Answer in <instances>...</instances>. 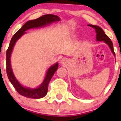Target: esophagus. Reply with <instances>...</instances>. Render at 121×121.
I'll use <instances>...</instances> for the list:
<instances>
[{"label": "esophagus", "mask_w": 121, "mask_h": 121, "mask_svg": "<svg viewBox=\"0 0 121 121\" xmlns=\"http://www.w3.org/2000/svg\"><path fill=\"white\" fill-rule=\"evenodd\" d=\"M65 63H66V60H65L64 58L62 59V60H61V64H65Z\"/></svg>", "instance_id": "obj_1"}]
</instances>
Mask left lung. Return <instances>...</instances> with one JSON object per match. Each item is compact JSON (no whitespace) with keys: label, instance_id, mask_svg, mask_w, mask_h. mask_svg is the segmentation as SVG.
Returning a JSON list of instances; mask_svg holds the SVG:
<instances>
[{"label":"left lung","instance_id":"1","mask_svg":"<svg viewBox=\"0 0 121 121\" xmlns=\"http://www.w3.org/2000/svg\"><path fill=\"white\" fill-rule=\"evenodd\" d=\"M88 26H90V27H93L94 29H95L96 32V39H97V41H104L106 44H108V46H109V48H111V51L112 52V53L114 54L115 56H116V55H115L114 51V48H113V44L111 41V39L109 38V37L107 36V35H105V33H104V31L102 30V28L99 27V26H97L95 25H92V24H88Z\"/></svg>","mask_w":121,"mask_h":121}]
</instances>
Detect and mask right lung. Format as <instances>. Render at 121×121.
Listing matches in <instances>:
<instances>
[{
    "mask_svg": "<svg viewBox=\"0 0 121 121\" xmlns=\"http://www.w3.org/2000/svg\"><path fill=\"white\" fill-rule=\"evenodd\" d=\"M60 19L57 16L53 14H46L41 16L40 17L36 19L31 20L26 22L21 29L17 31L14 35L12 36L10 42V44L6 52V70L7 77L14 87L16 88L17 92L21 95H23L26 97L32 98V99H40L43 97L47 94L48 92V85L51 80V78L55 74L58 68V63L50 67L48 70L46 77L43 82L40 86L36 88H30L27 87H24L20 83L15 77L13 72H12L11 65H10V55L12 53V49L14 48L16 41L21 38V37L25 34L26 31L31 28L42 27L46 25H48L53 22L59 21Z\"/></svg>",
    "mask_w": 121,
    "mask_h": 121,
    "instance_id": "1",
    "label": "right lung"
}]
</instances>
